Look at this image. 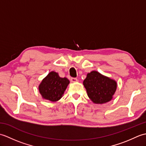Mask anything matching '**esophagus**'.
<instances>
[{
    "label": "esophagus",
    "mask_w": 146,
    "mask_h": 146,
    "mask_svg": "<svg viewBox=\"0 0 146 146\" xmlns=\"http://www.w3.org/2000/svg\"><path fill=\"white\" fill-rule=\"evenodd\" d=\"M70 81L72 83H75V82H76L77 81H78V80H77V78H71Z\"/></svg>",
    "instance_id": "1"
}]
</instances>
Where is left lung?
Returning a JSON list of instances; mask_svg holds the SVG:
<instances>
[{
  "label": "left lung",
  "mask_w": 146,
  "mask_h": 146,
  "mask_svg": "<svg viewBox=\"0 0 146 146\" xmlns=\"http://www.w3.org/2000/svg\"><path fill=\"white\" fill-rule=\"evenodd\" d=\"M83 83L88 97L96 104H103L110 102L117 86L114 80L102 75L97 71L88 73Z\"/></svg>",
  "instance_id": "left-lung-1"
}]
</instances>
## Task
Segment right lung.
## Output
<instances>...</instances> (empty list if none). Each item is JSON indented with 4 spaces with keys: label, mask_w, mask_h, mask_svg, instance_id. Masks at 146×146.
I'll return each instance as SVG.
<instances>
[{
    "label": "right lung",
    "mask_w": 146,
    "mask_h": 146,
    "mask_svg": "<svg viewBox=\"0 0 146 146\" xmlns=\"http://www.w3.org/2000/svg\"><path fill=\"white\" fill-rule=\"evenodd\" d=\"M69 83L68 79L61 78L58 73L51 71L42 80L39 85V91L44 99L56 102L63 97Z\"/></svg>",
    "instance_id": "add662e5"
}]
</instances>
